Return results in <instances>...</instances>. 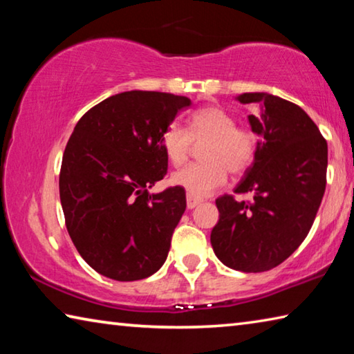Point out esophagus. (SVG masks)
Segmentation results:
<instances>
[{"instance_id": "esophagus-1", "label": "esophagus", "mask_w": 354, "mask_h": 354, "mask_svg": "<svg viewBox=\"0 0 354 354\" xmlns=\"http://www.w3.org/2000/svg\"><path fill=\"white\" fill-rule=\"evenodd\" d=\"M200 203H201L200 198H195V196L187 195V209H194V207L198 206Z\"/></svg>"}]
</instances>
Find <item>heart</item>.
<instances>
[{
    "mask_svg": "<svg viewBox=\"0 0 354 354\" xmlns=\"http://www.w3.org/2000/svg\"><path fill=\"white\" fill-rule=\"evenodd\" d=\"M234 115L218 106L196 111L190 118L189 133L179 124H171L160 136V148L175 167L187 162L192 148L203 145V164L189 165L171 176V183L187 195L206 196L226 183L227 171L242 175L253 164L257 137L248 128L236 127Z\"/></svg>",
    "mask_w": 354,
    "mask_h": 354,
    "instance_id": "1",
    "label": "heart"
}]
</instances>
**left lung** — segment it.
Listing matches in <instances>:
<instances>
[{"mask_svg":"<svg viewBox=\"0 0 354 354\" xmlns=\"http://www.w3.org/2000/svg\"><path fill=\"white\" fill-rule=\"evenodd\" d=\"M236 100L259 107L248 115L259 136L254 160L234 189L253 194V201L217 198L220 218L211 243L232 270L267 272L301 245L314 223L326 187L328 145L308 113L290 101L266 92Z\"/></svg>","mask_w":354,"mask_h":354,"instance_id":"8db88e82","label":"left lung"}]
</instances>
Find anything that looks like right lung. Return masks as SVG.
Wrapping results in <instances>:
<instances>
[{"label":"right lung","mask_w":354,"mask_h":354,"mask_svg":"<svg viewBox=\"0 0 354 354\" xmlns=\"http://www.w3.org/2000/svg\"><path fill=\"white\" fill-rule=\"evenodd\" d=\"M190 104L173 93L131 91L76 123L62 158L61 205L77 253L106 278L137 281L164 266L185 192L149 189L169 167L160 136Z\"/></svg>","instance_id":"right-lung-1"}]
</instances>
